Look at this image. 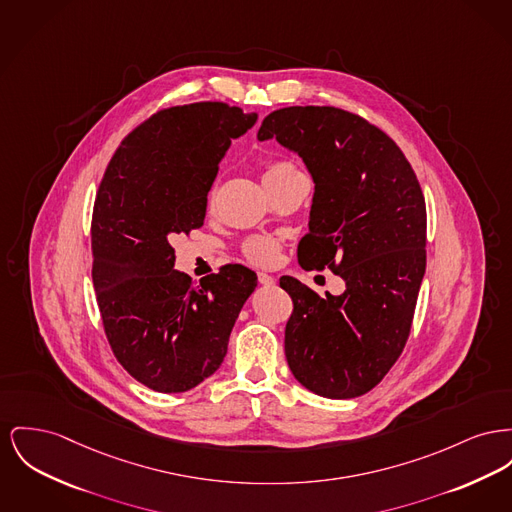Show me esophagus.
Listing matches in <instances>:
<instances>
[{
	"instance_id": "34e87169",
	"label": "esophagus",
	"mask_w": 512,
	"mask_h": 512,
	"mask_svg": "<svg viewBox=\"0 0 512 512\" xmlns=\"http://www.w3.org/2000/svg\"><path fill=\"white\" fill-rule=\"evenodd\" d=\"M257 278H259V282H261L263 286H272V284H274V276L267 274V272H259Z\"/></svg>"
}]
</instances>
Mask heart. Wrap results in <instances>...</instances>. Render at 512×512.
I'll return each instance as SVG.
<instances>
[{
	"label": "heart",
	"instance_id": "obj_1",
	"mask_svg": "<svg viewBox=\"0 0 512 512\" xmlns=\"http://www.w3.org/2000/svg\"><path fill=\"white\" fill-rule=\"evenodd\" d=\"M298 168L290 162V160H276L267 164L265 168V178H272V176H282L288 172H296ZM280 251V241L276 240L274 236H251L243 241L241 245V253L247 261H251L253 265H271L276 261Z\"/></svg>",
	"mask_w": 512,
	"mask_h": 512
}]
</instances>
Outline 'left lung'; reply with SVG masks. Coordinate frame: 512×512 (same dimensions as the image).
Wrapping results in <instances>:
<instances>
[{"mask_svg": "<svg viewBox=\"0 0 512 512\" xmlns=\"http://www.w3.org/2000/svg\"><path fill=\"white\" fill-rule=\"evenodd\" d=\"M257 139L298 152L315 181L301 267H329L346 282L344 294L321 298L292 276L280 278L294 301L286 360L305 389L356 398L381 383L410 336L425 274L420 181L387 133L340 108H280Z\"/></svg>", "mask_w": 512, "mask_h": 512, "instance_id": "1", "label": "left lung"}]
</instances>
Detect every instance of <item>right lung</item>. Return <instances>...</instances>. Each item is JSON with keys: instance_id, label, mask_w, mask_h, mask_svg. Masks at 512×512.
I'll list each match as a JSON object with an SVG mask.
<instances>
[{"instance_id": "obj_1", "label": "right lung", "mask_w": 512, "mask_h": 512, "mask_svg": "<svg viewBox=\"0 0 512 512\" xmlns=\"http://www.w3.org/2000/svg\"><path fill=\"white\" fill-rule=\"evenodd\" d=\"M257 121L224 102L156 112L112 156L92 211V284L125 371L156 392L211 377L257 274L224 265L199 284L174 269L170 240L203 226L218 164Z\"/></svg>"}]
</instances>
